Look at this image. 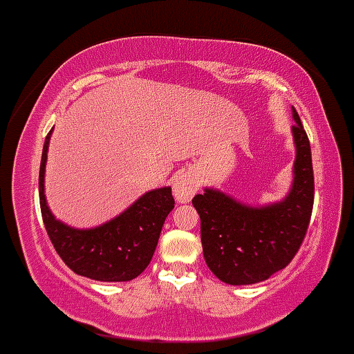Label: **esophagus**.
Returning a JSON list of instances; mask_svg holds the SVG:
<instances>
[{"instance_id":"esophagus-1","label":"esophagus","mask_w":354,"mask_h":354,"mask_svg":"<svg viewBox=\"0 0 354 354\" xmlns=\"http://www.w3.org/2000/svg\"><path fill=\"white\" fill-rule=\"evenodd\" d=\"M198 183L196 178L193 176L189 171H180V173L174 174L173 180V195L176 198V201L180 203H186L193 198L196 193Z\"/></svg>"}]
</instances>
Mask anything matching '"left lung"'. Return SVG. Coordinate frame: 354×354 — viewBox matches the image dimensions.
I'll return each instance as SVG.
<instances>
[{"label": "left lung", "instance_id": "1", "mask_svg": "<svg viewBox=\"0 0 354 354\" xmlns=\"http://www.w3.org/2000/svg\"><path fill=\"white\" fill-rule=\"evenodd\" d=\"M292 118L294 183L284 200L254 208L212 188L193 198L201 220L203 257L225 284L266 281L289 266L302 245L313 213L314 174L309 139L296 109Z\"/></svg>", "mask_w": 354, "mask_h": 354}]
</instances>
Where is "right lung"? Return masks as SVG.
Segmentation results:
<instances>
[{"instance_id": "add662e5", "label": "right lung", "mask_w": 354, "mask_h": 354, "mask_svg": "<svg viewBox=\"0 0 354 354\" xmlns=\"http://www.w3.org/2000/svg\"><path fill=\"white\" fill-rule=\"evenodd\" d=\"M50 134L52 131L45 138L41 153L38 188L41 218L57 254L68 269L94 281L126 282L136 279L149 266L166 216L174 208L171 188L147 192L126 212L100 227L91 230L67 227L52 215L44 193Z\"/></svg>"}]
</instances>
